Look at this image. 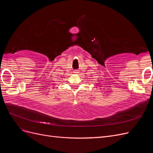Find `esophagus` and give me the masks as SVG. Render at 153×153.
Returning <instances> with one entry per match:
<instances>
[{
	"label": "esophagus",
	"mask_w": 153,
	"mask_h": 153,
	"mask_svg": "<svg viewBox=\"0 0 153 153\" xmlns=\"http://www.w3.org/2000/svg\"><path fill=\"white\" fill-rule=\"evenodd\" d=\"M74 73H76H76H78V72L77 71H75V72H74Z\"/></svg>",
	"instance_id": "34e87169"
}]
</instances>
